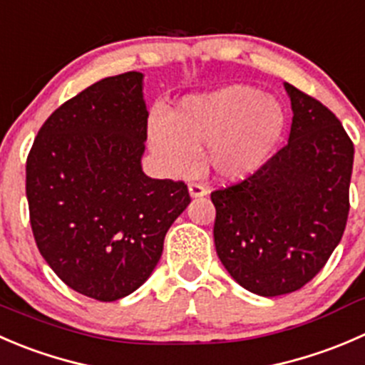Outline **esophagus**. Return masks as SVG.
Masks as SVG:
<instances>
[{"instance_id":"34e87169","label":"esophagus","mask_w":365,"mask_h":365,"mask_svg":"<svg viewBox=\"0 0 365 365\" xmlns=\"http://www.w3.org/2000/svg\"><path fill=\"white\" fill-rule=\"evenodd\" d=\"M187 190H190L191 197H204V195H207V190H205L204 184L200 182H190Z\"/></svg>"}]
</instances>
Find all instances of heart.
Segmentation results:
<instances>
[{
  "label": "heart",
  "instance_id": "1",
  "mask_svg": "<svg viewBox=\"0 0 365 365\" xmlns=\"http://www.w3.org/2000/svg\"><path fill=\"white\" fill-rule=\"evenodd\" d=\"M286 125L279 101L252 86L232 85L186 99L168 120L150 122L149 140L161 167L187 174L197 154L222 179H241L269 158Z\"/></svg>",
  "mask_w": 365,
  "mask_h": 365
}]
</instances>
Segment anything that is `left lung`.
Returning <instances> with one entry per match:
<instances>
[{
  "mask_svg": "<svg viewBox=\"0 0 365 365\" xmlns=\"http://www.w3.org/2000/svg\"><path fill=\"white\" fill-rule=\"evenodd\" d=\"M289 142L243 181L211 193L220 261L261 297L302 289L344 234L353 142L324 104L286 83Z\"/></svg>",
  "mask_w": 365,
  "mask_h": 365,
  "instance_id": "left-lung-1",
  "label": "left lung"
}]
</instances>
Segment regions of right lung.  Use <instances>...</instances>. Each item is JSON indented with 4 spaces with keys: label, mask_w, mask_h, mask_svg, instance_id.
Listing matches in <instances>:
<instances>
[{
    "label": "right lung",
    "mask_w": 365,
    "mask_h": 365,
    "mask_svg": "<svg viewBox=\"0 0 365 365\" xmlns=\"http://www.w3.org/2000/svg\"><path fill=\"white\" fill-rule=\"evenodd\" d=\"M142 72L104 78L56 108L26 160L38 252L76 293L115 302L156 268L187 186L142 172L147 113Z\"/></svg>",
    "instance_id": "obj_1"
}]
</instances>
